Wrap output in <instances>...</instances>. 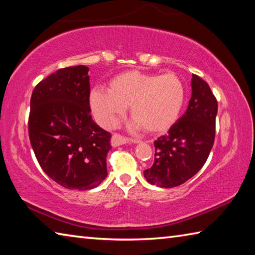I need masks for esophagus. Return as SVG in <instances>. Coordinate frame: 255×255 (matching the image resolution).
<instances>
[{
  "label": "esophagus",
  "instance_id": "obj_1",
  "mask_svg": "<svg viewBox=\"0 0 255 255\" xmlns=\"http://www.w3.org/2000/svg\"><path fill=\"white\" fill-rule=\"evenodd\" d=\"M126 143H133V144H137L139 143V140L137 139H130V138H126L120 135V133H117L115 132L114 135H112L111 137V145L114 146V147H117V146H120V145H124Z\"/></svg>",
  "mask_w": 255,
  "mask_h": 255
}]
</instances>
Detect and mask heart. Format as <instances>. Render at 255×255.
Listing matches in <instances>:
<instances>
[{
	"instance_id": "heart-1",
	"label": "heart",
	"mask_w": 255,
	"mask_h": 255,
	"mask_svg": "<svg viewBox=\"0 0 255 255\" xmlns=\"http://www.w3.org/2000/svg\"><path fill=\"white\" fill-rule=\"evenodd\" d=\"M184 100V84L173 73L159 75L128 71L115 76L108 90L94 89L90 94V106L103 126H115L130 106L129 111L135 119L132 126L152 133L164 132L173 126Z\"/></svg>"
}]
</instances>
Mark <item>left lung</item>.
<instances>
[{
    "mask_svg": "<svg viewBox=\"0 0 255 255\" xmlns=\"http://www.w3.org/2000/svg\"><path fill=\"white\" fill-rule=\"evenodd\" d=\"M191 86L187 111L167 135L154 141V163L144 171L150 184L173 188L184 183L204 166L213 148L217 100L208 83L196 74H192Z\"/></svg>",
    "mask_w": 255,
    "mask_h": 255,
    "instance_id": "1",
    "label": "left lung"
}]
</instances>
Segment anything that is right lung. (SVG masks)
<instances>
[{
  "label": "right lung",
  "mask_w": 255,
  "mask_h": 255,
  "mask_svg": "<svg viewBox=\"0 0 255 255\" xmlns=\"http://www.w3.org/2000/svg\"><path fill=\"white\" fill-rule=\"evenodd\" d=\"M89 67L60 68L33 89L29 138L45 173L62 187L89 190L108 174L110 132L93 122Z\"/></svg>",
  "instance_id": "right-lung-1"
}]
</instances>
